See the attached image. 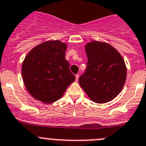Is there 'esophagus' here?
Here are the masks:
<instances>
[{
	"label": "esophagus",
	"mask_w": 146,
	"mask_h": 146,
	"mask_svg": "<svg viewBox=\"0 0 146 146\" xmlns=\"http://www.w3.org/2000/svg\"><path fill=\"white\" fill-rule=\"evenodd\" d=\"M78 78H79V75H78V74L76 75V82H78Z\"/></svg>",
	"instance_id": "obj_1"
}]
</instances>
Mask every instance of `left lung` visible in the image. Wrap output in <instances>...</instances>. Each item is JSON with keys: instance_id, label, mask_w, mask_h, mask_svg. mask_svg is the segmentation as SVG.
I'll return each mask as SVG.
<instances>
[{"instance_id": "8db88e82", "label": "left lung", "mask_w": 146, "mask_h": 146, "mask_svg": "<svg viewBox=\"0 0 146 146\" xmlns=\"http://www.w3.org/2000/svg\"><path fill=\"white\" fill-rule=\"evenodd\" d=\"M87 64L79 84L98 104L109 102L121 92L126 79V67L116 49L106 42L92 41L85 45Z\"/></svg>"}]
</instances>
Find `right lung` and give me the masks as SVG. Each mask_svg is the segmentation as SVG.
<instances>
[{
    "label": "right lung",
    "instance_id": "right-lung-1",
    "mask_svg": "<svg viewBox=\"0 0 146 146\" xmlns=\"http://www.w3.org/2000/svg\"><path fill=\"white\" fill-rule=\"evenodd\" d=\"M67 45L59 40L44 42L29 51L22 64V76L28 92L45 104L64 95L76 77L65 59Z\"/></svg>",
    "mask_w": 146,
    "mask_h": 146
}]
</instances>
